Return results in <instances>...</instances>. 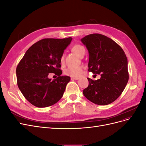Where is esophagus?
<instances>
[{"label": "esophagus", "instance_id": "esophagus-1", "mask_svg": "<svg viewBox=\"0 0 146 146\" xmlns=\"http://www.w3.org/2000/svg\"><path fill=\"white\" fill-rule=\"evenodd\" d=\"M70 79H71L72 80H79V78H78V77H70Z\"/></svg>", "mask_w": 146, "mask_h": 146}]
</instances>
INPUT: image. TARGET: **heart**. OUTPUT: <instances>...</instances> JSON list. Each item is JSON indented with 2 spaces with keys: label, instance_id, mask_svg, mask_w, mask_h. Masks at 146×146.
I'll return each mask as SVG.
<instances>
[{
  "label": "heart",
  "instance_id": "heart-1",
  "mask_svg": "<svg viewBox=\"0 0 146 146\" xmlns=\"http://www.w3.org/2000/svg\"><path fill=\"white\" fill-rule=\"evenodd\" d=\"M72 51L79 56H82L85 54V48L80 44H75L72 48ZM60 61L63 63L64 61V54H63L60 57ZM64 73L67 76L72 77H78L81 76L83 74V67L81 66H69L64 70Z\"/></svg>",
  "mask_w": 146,
  "mask_h": 146
}]
</instances>
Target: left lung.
<instances>
[{"label": "left lung", "instance_id": "1", "mask_svg": "<svg viewBox=\"0 0 146 146\" xmlns=\"http://www.w3.org/2000/svg\"><path fill=\"white\" fill-rule=\"evenodd\" d=\"M81 41L89 52L88 71L101 76L97 80L88 78L89 85L83 94L95 104H111L121 95L129 81L125 52L113 39L101 34L88 35Z\"/></svg>", "mask_w": 146, "mask_h": 146}]
</instances>
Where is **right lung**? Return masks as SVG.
Wrapping results in <instances>:
<instances>
[{
  "mask_svg": "<svg viewBox=\"0 0 146 146\" xmlns=\"http://www.w3.org/2000/svg\"><path fill=\"white\" fill-rule=\"evenodd\" d=\"M71 40L70 37L42 39L29 48L17 64V86L24 98L35 107H49L62 98L70 78L61 76L60 57ZM49 73L58 77L51 81L48 78Z\"/></svg>",
  "mask_w": 146,
  "mask_h": 146,
  "instance_id": "right-lung-1",
  "label": "right lung"
}]
</instances>
